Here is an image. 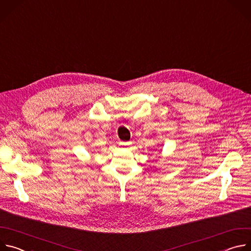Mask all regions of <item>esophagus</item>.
Wrapping results in <instances>:
<instances>
[{"label": "esophagus", "instance_id": "34e87169", "mask_svg": "<svg viewBox=\"0 0 251 251\" xmlns=\"http://www.w3.org/2000/svg\"><path fill=\"white\" fill-rule=\"evenodd\" d=\"M119 145H121V146H126V145H129V142L120 141V142H119Z\"/></svg>", "mask_w": 251, "mask_h": 251}]
</instances>
